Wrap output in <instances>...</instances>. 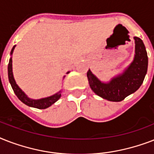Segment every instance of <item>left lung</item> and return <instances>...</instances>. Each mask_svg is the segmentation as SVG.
Masks as SVG:
<instances>
[{
	"label": "left lung",
	"instance_id": "obj_1",
	"mask_svg": "<svg viewBox=\"0 0 154 154\" xmlns=\"http://www.w3.org/2000/svg\"><path fill=\"white\" fill-rule=\"evenodd\" d=\"M135 55L133 62L124 72L111 79L101 82L89 69L87 77L92 90L99 97L110 101H121L140 88L148 69V56L142 40L134 37Z\"/></svg>",
	"mask_w": 154,
	"mask_h": 154
}]
</instances>
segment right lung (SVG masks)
<instances>
[{"label": "right lung", "instance_id": "1", "mask_svg": "<svg viewBox=\"0 0 154 154\" xmlns=\"http://www.w3.org/2000/svg\"><path fill=\"white\" fill-rule=\"evenodd\" d=\"M15 46L16 45H14L13 47L12 50H11V55L13 54V50L15 49ZM12 62H13V60H12V57H11L9 59V62H8V81L10 82L11 86H12V88L13 89V92L15 93V94L17 95L18 98H19V100L22 101L24 104H25L28 106H30V107L44 109H46V108L51 106L53 104H54L56 101H57L58 99L60 98V96H61V91H59L58 93L53 95V96L48 97H45V98L42 99H37V100H33V99H30L29 97H28L27 95L19 88V86L16 83L15 80H14V77H13V67H12L13 65H12ZM69 72H68L67 73H69Z\"/></svg>", "mask_w": 154, "mask_h": 154}]
</instances>
